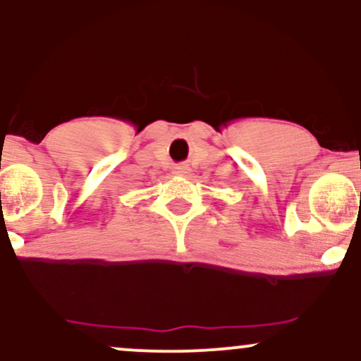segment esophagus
<instances>
[{
	"label": "esophagus",
	"mask_w": 361,
	"mask_h": 361,
	"mask_svg": "<svg viewBox=\"0 0 361 361\" xmlns=\"http://www.w3.org/2000/svg\"><path fill=\"white\" fill-rule=\"evenodd\" d=\"M190 171H192V169H190L188 164H178V166H175V173H176V175H180V176L188 175Z\"/></svg>",
	"instance_id": "obj_1"
}]
</instances>
